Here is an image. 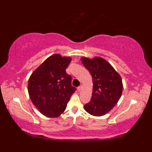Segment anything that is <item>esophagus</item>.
Wrapping results in <instances>:
<instances>
[{
	"mask_svg": "<svg viewBox=\"0 0 152 152\" xmlns=\"http://www.w3.org/2000/svg\"><path fill=\"white\" fill-rule=\"evenodd\" d=\"M82 89V86H79L78 88V91H81Z\"/></svg>",
	"mask_w": 152,
	"mask_h": 152,
	"instance_id": "esophagus-1",
	"label": "esophagus"
}]
</instances>
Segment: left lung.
Instances as JSON below:
<instances>
[{
  "instance_id": "obj_1",
  "label": "left lung",
  "mask_w": 152,
  "mask_h": 152,
  "mask_svg": "<svg viewBox=\"0 0 152 152\" xmlns=\"http://www.w3.org/2000/svg\"><path fill=\"white\" fill-rule=\"evenodd\" d=\"M80 60L92 77L93 92L91 101L84 106L85 110L93 116H102L114 107L123 91L122 80L107 61L101 57Z\"/></svg>"
}]
</instances>
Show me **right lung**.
<instances>
[{
  "mask_svg": "<svg viewBox=\"0 0 152 152\" xmlns=\"http://www.w3.org/2000/svg\"><path fill=\"white\" fill-rule=\"evenodd\" d=\"M72 58L59 53L48 57L31 74L28 93L35 107L42 114L56 118L63 114L76 88L66 69Z\"/></svg>",
  "mask_w": 152,
  "mask_h": 152,
  "instance_id": "add662e5",
  "label": "right lung"
}]
</instances>
